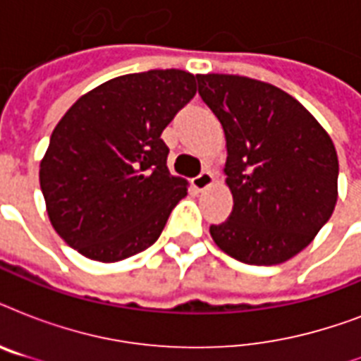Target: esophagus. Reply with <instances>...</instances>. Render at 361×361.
<instances>
[{
    "mask_svg": "<svg viewBox=\"0 0 361 361\" xmlns=\"http://www.w3.org/2000/svg\"><path fill=\"white\" fill-rule=\"evenodd\" d=\"M215 183V176L209 172V170H204L202 174H198L195 180H192V187L197 191H206L208 187H212Z\"/></svg>",
    "mask_w": 361,
    "mask_h": 361,
    "instance_id": "1",
    "label": "esophagus"
}]
</instances>
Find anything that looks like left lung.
I'll use <instances>...</instances> for the list:
<instances>
[{"label": "left lung", "instance_id": "left-lung-1", "mask_svg": "<svg viewBox=\"0 0 361 361\" xmlns=\"http://www.w3.org/2000/svg\"><path fill=\"white\" fill-rule=\"evenodd\" d=\"M198 93L223 125L231 219L209 226L240 262H286L314 240L337 202L339 161L330 135L300 101L266 82L197 75Z\"/></svg>", "mask_w": 361, "mask_h": 361}]
</instances>
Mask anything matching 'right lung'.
Returning a JSON list of instances; mask_svg holds the SVG:
<instances>
[{"mask_svg":"<svg viewBox=\"0 0 361 361\" xmlns=\"http://www.w3.org/2000/svg\"><path fill=\"white\" fill-rule=\"evenodd\" d=\"M197 93L195 75L153 69L84 93L56 125L39 181L59 238L112 264L161 236L187 180L170 174L164 127Z\"/></svg>","mask_w":361,"mask_h":361,"instance_id":"obj_1","label":"right lung"}]
</instances>
